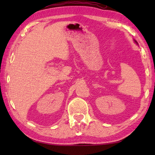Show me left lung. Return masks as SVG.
I'll use <instances>...</instances> for the list:
<instances>
[{"instance_id": "1", "label": "left lung", "mask_w": 155, "mask_h": 155, "mask_svg": "<svg viewBox=\"0 0 155 155\" xmlns=\"http://www.w3.org/2000/svg\"><path fill=\"white\" fill-rule=\"evenodd\" d=\"M134 41H135V44H137V45H138V43L137 42V41H136L135 40H134Z\"/></svg>"}]
</instances>
